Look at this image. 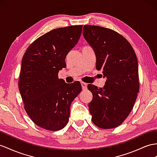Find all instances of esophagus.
I'll return each mask as SVG.
<instances>
[{
	"label": "esophagus",
	"instance_id": "obj_1",
	"mask_svg": "<svg viewBox=\"0 0 157 157\" xmlns=\"http://www.w3.org/2000/svg\"><path fill=\"white\" fill-rule=\"evenodd\" d=\"M81 85H82V89H83V90H86V89H87V84L86 83L81 82Z\"/></svg>",
	"mask_w": 157,
	"mask_h": 157
}]
</instances>
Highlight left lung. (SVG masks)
<instances>
[{"mask_svg":"<svg viewBox=\"0 0 157 157\" xmlns=\"http://www.w3.org/2000/svg\"><path fill=\"white\" fill-rule=\"evenodd\" d=\"M83 34L94 50L96 69L107 78L103 88L87 86L93 95L91 121L101 128H115L130 114L139 93L136 56L127 40L110 29L84 25Z\"/></svg>","mask_w":157,"mask_h":157,"instance_id":"1","label":"left lung"}]
</instances>
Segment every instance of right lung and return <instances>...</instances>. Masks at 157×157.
<instances>
[{
	"mask_svg": "<svg viewBox=\"0 0 157 157\" xmlns=\"http://www.w3.org/2000/svg\"><path fill=\"white\" fill-rule=\"evenodd\" d=\"M83 25L52 30L27 48L22 59L18 88L24 107L33 121L44 129L66 127L71 102L82 91L79 82L68 85L58 79L65 59L78 43Z\"/></svg>",
	"mask_w": 157,
	"mask_h": 157,
	"instance_id": "obj_1",
	"label": "right lung"
}]
</instances>
